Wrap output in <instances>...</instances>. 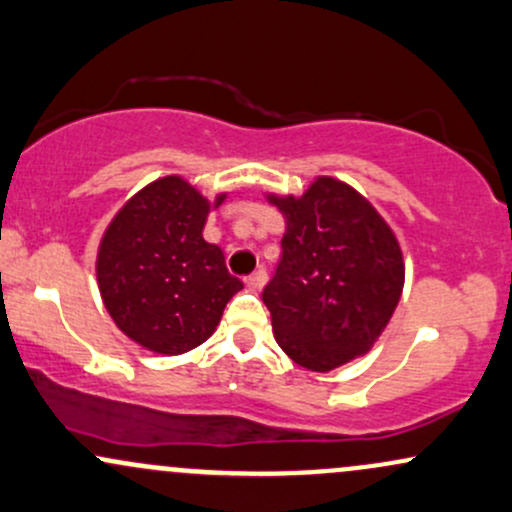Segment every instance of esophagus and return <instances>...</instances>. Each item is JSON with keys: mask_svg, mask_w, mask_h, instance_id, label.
Returning <instances> with one entry per match:
<instances>
[{"mask_svg": "<svg viewBox=\"0 0 512 512\" xmlns=\"http://www.w3.org/2000/svg\"><path fill=\"white\" fill-rule=\"evenodd\" d=\"M267 279H269V276H267V272H264V269H257V272H255V274H250V276H248V279H245V284H248L252 291H260V289H262V286H264V284H267Z\"/></svg>", "mask_w": 512, "mask_h": 512, "instance_id": "obj_1", "label": "esophagus"}]
</instances>
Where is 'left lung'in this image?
I'll list each match as a JSON object with an SVG mask.
<instances>
[{"mask_svg": "<svg viewBox=\"0 0 512 512\" xmlns=\"http://www.w3.org/2000/svg\"><path fill=\"white\" fill-rule=\"evenodd\" d=\"M286 219L281 260L262 291L274 339L298 366L327 373L366 354L395 313L404 260L395 233L342 180L269 197Z\"/></svg>", "mask_w": 512, "mask_h": 512, "instance_id": "8db88e82", "label": "left lung"}]
</instances>
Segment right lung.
<instances>
[{
    "mask_svg": "<svg viewBox=\"0 0 512 512\" xmlns=\"http://www.w3.org/2000/svg\"><path fill=\"white\" fill-rule=\"evenodd\" d=\"M209 209L190 182L168 175L117 211L98 248L105 308L132 342L156 354H185L207 342L243 289L223 250L202 236Z\"/></svg>",
    "mask_w": 512,
    "mask_h": 512,
    "instance_id": "add662e5",
    "label": "right lung"
}]
</instances>
